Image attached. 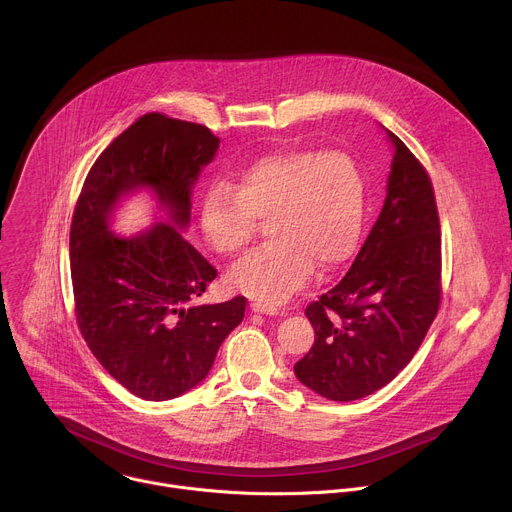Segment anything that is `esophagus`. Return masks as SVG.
<instances>
[{
	"label": "esophagus",
	"instance_id": "34e87169",
	"mask_svg": "<svg viewBox=\"0 0 512 512\" xmlns=\"http://www.w3.org/2000/svg\"><path fill=\"white\" fill-rule=\"evenodd\" d=\"M251 310L257 312V314H267V316H277L281 312V308H277L275 304H269V302H253L251 304Z\"/></svg>",
	"mask_w": 512,
	"mask_h": 512
}]
</instances>
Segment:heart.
<instances>
[{
  "label": "heart",
  "mask_w": 512,
  "mask_h": 512,
  "mask_svg": "<svg viewBox=\"0 0 512 512\" xmlns=\"http://www.w3.org/2000/svg\"><path fill=\"white\" fill-rule=\"evenodd\" d=\"M267 221L269 243L229 271V283L259 302H281L314 267L352 257L367 221V178L346 152L291 150L263 156L214 182L200 200L202 237L218 255L241 253Z\"/></svg>",
  "instance_id": "1"
}]
</instances>
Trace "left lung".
Here are the masks:
<instances>
[{
  "label": "left lung",
  "instance_id": "8db88e82",
  "mask_svg": "<svg viewBox=\"0 0 512 512\" xmlns=\"http://www.w3.org/2000/svg\"><path fill=\"white\" fill-rule=\"evenodd\" d=\"M395 156L387 198L348 273L306 308L316 338L296 377L330 401L391 383L421 346L442 302V235L431 180L387 131Z\"/></svg>",
  "mask_w": 512,
  "mask_h": 512
}]
</instances>
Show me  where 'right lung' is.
I'll use <instances>...</instances> for the list:
<instances>
[{
    "label": "right lung",
    "instance_id": "obj_1",
    "mask_svg": "<svg viewBox=\"0 0 512 512\" xmlns=\"http://www.w3.org/2000/svg\"><path fill=\"white\" fill-rule=\"evenodd\" d=\"M218 139L204 125L148 113L117 135L87 174L70 225V273L79 330L103 369L129 393L174 399L206 379L247 300L190 306L216 269L176 231ZM150 187L169 225L135 238L108 231L116 200Z\"/></svg>",
    "mask_w": 512,
    "mask_h": 512
}]
</instances>
